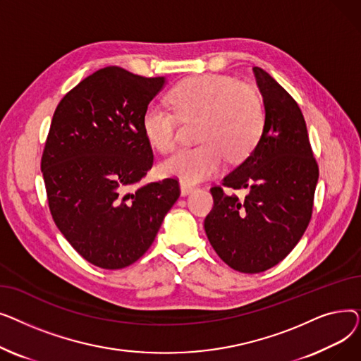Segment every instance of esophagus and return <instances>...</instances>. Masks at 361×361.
Returning <instances> with one entry per match:
<instances>
[{"label":"esophagus","instance_id":"obj_1","mask_svg":"<svg viewBox=\"0 0 361 361\" xmlns=\"http://www.w3.org/2000/svg\"><path fill=\"white\" fill-rule=\"evenodd\" d=\"M180 190H181V196H187V195H190V193L196 192L197 187H196L195 184H188V183L181 181V183H180Z\"/></svg>","mask_w":361,"mask_h":361}]
</instances>
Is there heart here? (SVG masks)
Returning a JSON list of instances; mask_svg holds the SVG:
<instances>
[{"instance_id":"b5f03b06","label":"heart","mask_w":361,"mask_h":361,"mask_svg":"<svg viewBox=\"0 0 361 361\" xmlns=\"http://www.w3.org/2000/svg\"><path fill=\"white\" fill-rule=\"evenodd\" d=\"M174 113L159 104H149L142 116V128L149 143L162 154L177 145V117L199 118L196 146L180 149L166 158L159 171L193 184L216 176L226 158L240 162L259 143L264 128V106L257 90L230 75L203 74L187 79L169 92Z\"/></svg>"}]
</instances>
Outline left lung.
Listing matches in <instances>:
<instances>
[{"label": "left lung", "mask_w": 361, "mask_h": 361, "mask_svg": "<svg viewBox=\"0 0 361 361\" xmlns=\"http://www.w3.org/2000/svg\"><path fill=\"white\" fill-rule=\"evenodd\" d=\"M253 71L267 116L263 135L250 157L222 180L249 195L238 200L212 187L214 209L204 219L214 250L244 274L275 267L295 247L310 222L319 178L300 106L271 74L260 67Z\"/></svg>", "instance_id": "8db88e82"}]
</instances>
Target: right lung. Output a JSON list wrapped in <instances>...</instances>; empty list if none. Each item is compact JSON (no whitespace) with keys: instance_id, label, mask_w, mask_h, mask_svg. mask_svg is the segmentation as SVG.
<instances>
[{"instance_id":"add662e5","label":"right lung","mask_w":361,"mask_h":361,"mask_svg":"<svg viewBox=\"0 0 361 361\" xmlns=\"http://www.w3.org/2000/svg\"><path fill=\"white\" fill-rule=\"evenodd\" d=\"M165 83L105 67L54 112L41 161L49 211L73 249L102 269L140 259L180 197L176 178L140 184L154 164L142 116Z\"/></svg>"}]
</instances>
